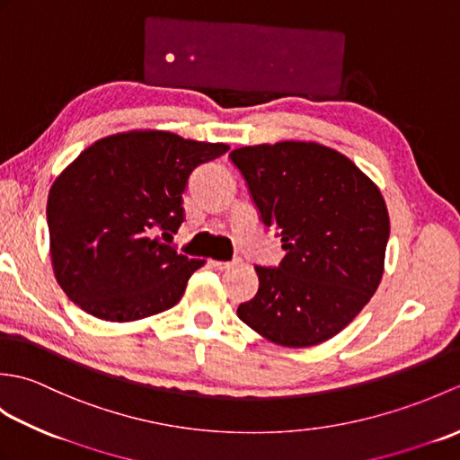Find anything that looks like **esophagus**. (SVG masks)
Returning a JSON list of instances; mask_svg holds the SVG:
<instances>
[{
  "label": "esophagus",
  "instance_id": "esophagus-1",
  "mask_svg": "<svg viewBox=\"0 0 460 460\" xmlns=\"http://www.w3.org/2000/svg\"><path fill=\"white\" fill-rule=\"evenodd\" d=\"M211 265H213L215 269H219V270H229V269H233V267H237L239 261H213Z\"/></svg>",
  "mask_w": 460,
  "mask_h": 460
}]
</instances>
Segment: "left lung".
Masks as SVG:
<instances>
[{"label": "left lung", "instance_id": "8db88e82", "mask_svg": "<svg viewBox=\"0 0 460 460\" xmlns=\"http://www.w3.org/2000/svg\"><path fill=\"white\" fill-rule=\"evenodd\" d=\"M229 158L287 251L279 267H255L259 292L237 316L279 346L322 344L359 314L384 277V195L344 154L316 142L245 146Z\"/></svg>", "mask_w": 460, "mask_h": 460}]
</instances>
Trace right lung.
Wrapping results in <instances>:
<instances>
[{"label":"right lung","instance_id":"add662e5","mask_svg":"<svg viewBox=\"0 0 460 460\" xmlns=\"http://www.w3.org/2000/svg\"><path fill=\"white\" fill-rule=\"evenodd\" d=\"M227 150L165 130H130L76 155L47 199L51 265L65 295L109 322L178 305L205 265L170 245L183 221V193L198 165Z\"/></svg>","mask_w":460,"mask_h":460}]
</instances>
